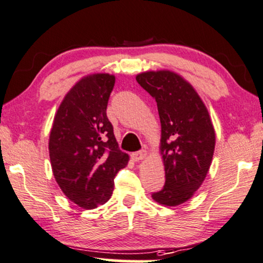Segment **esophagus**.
<instances>
[{
    "mask_svg": "<svg viewBox=\"0 0 263 263\" xmlns=\"http://www.w3.org/2000/svg\"><path fill=\"white\" fill-rule=\"evenodd\" d=\"M146 156H147V151H146V149H141V151L132 153V159L135 162H139L146 158Z\"/></svg>",
    "mask_w": 263,
    "mask_h": 263,
    "instance_id": "obj_1",
    "label": "esophagus"
}]
</instances>
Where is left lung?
Returning a JSON list of instances; mask_svg holds the SVG:
<instances>
[{
  "label": "left lung",
  "instance_id": "8db88e82",
  "mask_svg": "<svg viewBox=\"0 0 263 263\" xmlns=\"http://www.w3.org/2000/svg\"><path fill=\"white\" fill-rule=\"evenodd\" d=\"M136 81L156 99L161 119L165 185L152 198L166 206L180 205L192 198L209 172L216 141L213 122L198 93L180 74L146 71L136 74Z\"/></svg>",
  "mask_w": 263,
  "mask_h": 263
}]
</instances>
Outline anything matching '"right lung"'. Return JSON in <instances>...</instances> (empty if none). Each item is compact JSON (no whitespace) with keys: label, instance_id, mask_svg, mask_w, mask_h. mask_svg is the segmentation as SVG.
<instances>
[{"label":"right lung","instance_id":"1","mask_svg":"<svg viewBox=\"0 0 263 263\" xmlns=\"http://www.w3.org/2000/svg\"><path fill=\"white\" fill-rule=\"evenodd\" d=\"M116 78L93 73L81 78L65 95L49 135L53 175L65 196L83 209L106 203L114 179L128 164L106 116Z\"/></svg>","mask_w":263,"mask_h":263}]
</instances>
